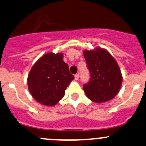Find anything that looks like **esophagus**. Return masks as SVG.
<instances>
[{
	"label": "esophagus",
	"instance_id": "34e87169",
	"mask_svg": "<svg viewBox=\"0 0 146 146\" xmlns=\"http://www.w3.org/2000/svg\"><path fill=\"white\" fill-rule=\"evenodd\" d=\"M79 77H80V74H76L75 75H74V78H75L76 80H79Z\"/></svg>",
	"mask_w": 146,
	"mask_h": 146
}]
</instances>
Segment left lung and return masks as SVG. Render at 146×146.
<instances>
[{
  "instance_id": "left-lung-1",
  "label": "left lung",
  "mask_w": 146,
  "mask_h": 146,
  "mask_svg": "<svg viewBox=\"0 0 146 146\" xmlns=\"http://www.w3.org/2000/svg\"><path fill=\"white\" fill-rule=\"evenodd\" d=\"M90 77L84 84L87 98L95 102L112 100L121 87L122 75L118 64L110 54L102 48L84 51Z\"/></svg>"
}]
</instances>
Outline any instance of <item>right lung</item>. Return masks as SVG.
I'll return each instance as SVG.
<instances>
[{
    "instance_id": "obj_1",
    "label": "right lung",
    "mask_w": 146,
    "mask_h": 146,
    "mask_svg": "<svg viewBox=\"0 0 146 146\" xmlns=\"http://www.w3.org/2000/svg\"><path fill=\"white\" fill-rule=\"evenodd\" d=\"M74 76L63 61L62 54H46L38 59L28 76V85L33 98L40 103L53 106L64 97Z\"/></svg>"
}]
</instances>
